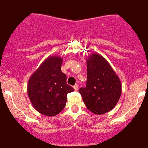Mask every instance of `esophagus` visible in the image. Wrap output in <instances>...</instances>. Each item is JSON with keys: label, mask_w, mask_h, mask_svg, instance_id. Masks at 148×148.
Instances as JSON below:
<instances>
[{"label": "esophagus", "mask_w": 148, "mask_h": 148, "mask_svg": "<svg viewBox=\"0 0 148 148\" xmlns=\"http://www.w3.org/2000/svg\"><path fill=\"white\" fill-rule=\"evenodd\" d=\"M73 88H74V89H75V91H77L78 89H79V86H78L77 84H75V86H73Z\"/></svg>", "instance_id": "34e87169"}]
</instances>
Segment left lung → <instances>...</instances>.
I'll list each match as a JSON object with an SVG mask.
<instances>
[{
  "label": "left lung",
  "instance_id": "left-lung-1",
  "mask_svg": "<svg viewBox=\"0 0 148 148\" xmlns=\"http://www.w3.org/2000/svg\"><path fill=\"white\" fill-rule=\"evenodd\" d=\"M87 81L79 89L83 102L90 112L103 114L115 107L121 94V80L107 60L99 53L87 58Z\"/></svg>",
  "mask_w": 148,
  "mask_h": 148
}]
</instances>
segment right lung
<instances>
[{
	"instance_id": "add662e5",
	"label": "right lung",
	"mask_w": 148,
	"mask_h": 148,
	"mask_svg": "<svg viewBox=\"0 0 148 148\" xmlns=\"http://www.w3.org/2000/svg\"><path fill=\"white\" fill-rule=\"evenodd\" d=\"M62 58L50 56L34 72L27 83V94L34 108L52 117L64 109L67 94L74 91L61 71Z\"/></svg>"
}]
</instances>
